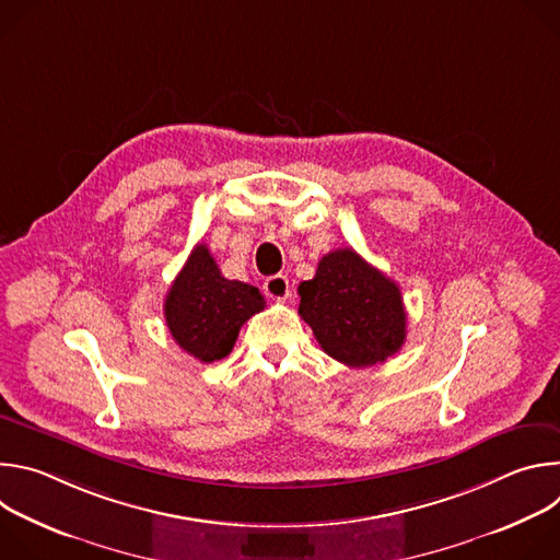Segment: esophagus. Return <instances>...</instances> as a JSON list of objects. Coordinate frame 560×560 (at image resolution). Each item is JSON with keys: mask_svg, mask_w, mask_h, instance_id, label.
Segmentation results:
<instances>
[{"mask_svg": "<svg viewBox=\"0 0 560 560\" xmlns=\"http://www.w3.org/2000/svg\"><path fill=\"white\" fill-rule=\"evenodd\" d=\"M264 292L270 299H275V301H285L290 296V281H288V277H283V275L268 277L264 281Z\"/></svg>", "mask_w": 560, "mask_h": 560, "instance_id": "obj_1", "label": "esophagus"}]
</instances>
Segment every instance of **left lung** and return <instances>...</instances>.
<instances>
[{
    "label": "left lung",
    "instance_id": "8db88e82",
    "mask_svg": "<svg viewBox=\"0 0 560 560\" xmlns=\"http://www.w3.org/2000/svg\"><path fill=\"white\" fill-rule=\"evenodd\" d=\"M299 314L326 354L348 368L383 363L406 343L401 290L352 248L328 253L299 285Z\"/></svg>",
    "mask_w": 560,
    "mask_h": 560
}]
</instances>
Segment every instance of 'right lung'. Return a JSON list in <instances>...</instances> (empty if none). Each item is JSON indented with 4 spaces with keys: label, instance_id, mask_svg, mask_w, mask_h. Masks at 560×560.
<instances>
[{
    "label": "right lung",
    "instance_id": "add662e5",
    "mask_svg": "<svg viewBox=\"0 0 560 560\" xmlns=\"http://www.w3.org/2000/svg\"><path fill=\"white\" fill-rule=\"evenodd\" d=\"M264 307L255 285L225 279L210 250L199 244L166 294L164 316L182 350L212 363L232 352L238 330Z\"/></svg>",
    "mask_w": 560,
    "mask_h": 560
}]
</instances>
